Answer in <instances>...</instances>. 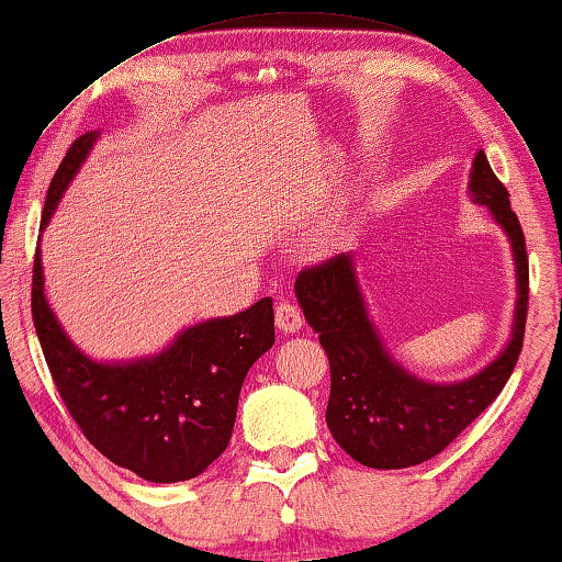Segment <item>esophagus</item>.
Segmentation results:
<instances>
[{
  "mask_svg": "<svg viewBox=\"0 0 562 562\" xmlns=\"http://www.w3.org/2000/svg\"><path fill=\"white\" fill-rule=\"evenodd\" d=\"M276 326H279V331L283 334H296L301 326H304V316H301L299 306H293L291 301H281V304L276 306Z\"/></svg>",
  "mask_w": 562,
  "mask_h": 562,
  "instance_id": "esophagus-1",
  "label": "esophagus"
}]
</instances>
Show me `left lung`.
Here are the masks:
<instances>
[{
  "instance_id": "1",
  "label": "left lung",
  "mask_w": 562,
  "mask_h": 562,
  "mask_svg": "<svg viewBox=\"0 0 562 562\" xmlns=\"http://www.w3.org/2000/svg\"><path fill=\"white\" fill-rule=\"evenodd\" d=\"M468 193L503 228L515 261V311L505 347L490 364L457 382H429L402 364L369 314L357 254L301 271L296 301L331 364L326 425L339 447L374 470L422 464L445 450L503 392L522 349L528 316V254L520 221L487 155L474 153Z\"/></svg>"
}]
</instances>
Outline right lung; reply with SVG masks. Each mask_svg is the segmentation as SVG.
Masks as SVG:
<instances>
[{"instance_id": "right-lung-1", "label": "right lung", "mask_w": 562, "mask_h": 562, "mask_svg": "<svg viewBox=\"0 0 562 562\" xmlns=\"http://www.w3.org/2000/svg\"><path fill=\"white\" fill-rule=\"evenodd\" d=\"M100 131L77 137L52 178L40 231L88 160ZM42 233L32 276V318L59 396L85 437L117 468L148 482H183L231 442L248 369L273 347V301L186 326L160 351L94 359L59 324L45 293Z\"/></svg>"}]
</instances>
